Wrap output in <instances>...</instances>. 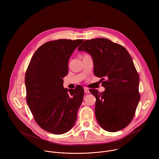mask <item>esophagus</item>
I'll return each mask as SVG.
<instances>
[{
  "mask_svg": "<svg viewBox=\"0 0 159 159\" xmlns=\"http://www.w3.org/2000/svg\"><path fill=\"white\" fill-rule=\"evenodd\" d=\"M84 92H85V93H89L90 92H89V89L87 88V87H84Z\"/></svg>",
  "mask_w": 159,
  "mask_h": 159,
  "instance_id": "1",
  "label": "esophagus"
}]
</instances>
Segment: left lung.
Listing matches in <instances>:
<instances>
[{
	"label": "left lung",
	"mask_w": 159,
	"mask_h": 159,
	"mask_svg": "<svg viewBox=\"0 0 159 159\" xmlns=\"http://www.w3.org/2000/svg\"><path fill=\"white\" fill-rule=\"evenodd\" d=\"M78 50L90 55L94 75L107 79L102 83L104 92H90L96 98L99 125L109 132L125 128L133 120L140 99L139 75L131 57L121 45L106 38L85 40Z\"/></svg>",
	"instance_id": "1"
}]
</instances>
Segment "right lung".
<instances>
[{
  "label": "right lung",
  "mask_w": 159,
  "mask_h": 159,
  "mask_svg": "<svg viewBox=\"0 0 159 159\" xmlns=\"http://www.w3.org/2000/svg\"><path fill=\"white\" fill-rule=\"evenodd\" d=\"M83 39L45 43L34 53L25 75L26 101L37 124L49 133L69 131L77 118L84 94L82 86L64 89L68 63ZM69 92V93H68Z\"/></svg>",
  "instance_id": "right-lung-1"
}]
</instances>
